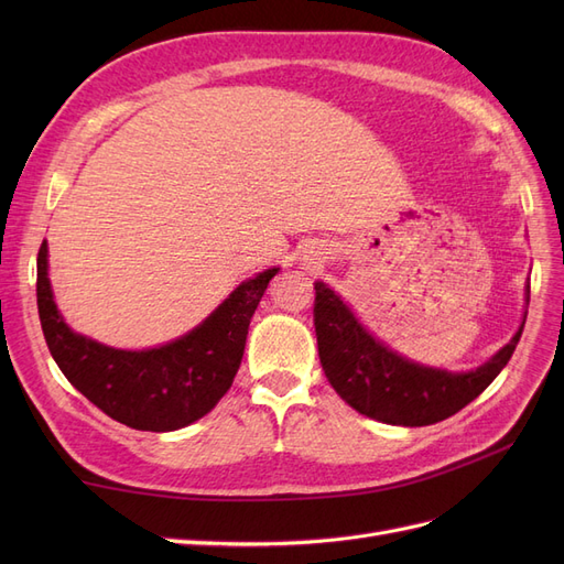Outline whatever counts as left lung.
Wrapping results in <instances>:
<instances>
[{
	"instance_id": "left-lung-1",
	"label": "left lung",
	"mask_w": 564,
	"mask_h": 564,
	"mask_svg": "<svg viewBox=\"0 0 564 564\" xmlns=\"http://www.w3.org/2000/svg\"><path fill=\"white\" fill-rule=\"evenodd\" d=\"M313 317L324 377L340 400L369 419L409 429L445 421L480 395L516 352L527 319H522L510 344L482 367L452 373L409 362L386 348L324 282H315Z\"/></svg>"
}]
</instances>
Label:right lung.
I'll list each match as a JSON object with an SVG mask.
<instances>
[{
	"instance_id": "add662e5",
	"label": "right lung",
	"mask_w": 564,
	"mask_h": 564,
	"mask_svg": "<svg viewBox=\"0 0 564 564\" xmlns=\"http://www.w3.org/2000/svg\"><path fill=\"white\" fill-rule=\"evenodd\" d=\"M48 249L37 253V308L51 357L84 398L110 419L135 431L166 433L209 414L240 369L251 315L270 268L242 282L199 327L172 344L148 350H117L75 334L63 322L48 284Z\"/></svg>"
}]
</instances>
